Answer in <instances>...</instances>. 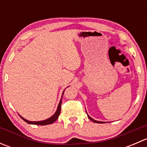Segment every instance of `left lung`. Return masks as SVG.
<instances>
[{
    "instance_id": "8db88e82",
    "label": "left lung",
    "mask_w": 147,
    "mask_h": 147,
    "mask_svg": "<svg viewBox=\"0 0 147 147\" xmlns=\"http://www.w3.org/2000/svg\"><path fill=\"white\" fill-rule=\"evenodd\" d=\"M87 117H88V118L89 119H90V120H91V121H92L93 122H94V123H100V124H104V123H105V122H104V121H96V120H94V119H93L92 118V117H90V116H89V115H87Z\"/></svg>"
}]
</instances>
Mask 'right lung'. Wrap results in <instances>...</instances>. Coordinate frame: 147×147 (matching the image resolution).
<instances>
[{"mask_svg":"<svg viewBox=\"0 0 147 147\" xmlns=\"http://www.w3.org/2000/svg\"><path fill=\"white\" fill-rule=\"evenodd\" d=\"M65 92V90H64ZM64 92H63V94H64ZM62 98H63V97H62ZM61 104H62V99L60 100V103H59L58 105V107H57V110H56L55 113L54 114V115H53V116L51 117L48 118V119H45V120H43V121H28V120L24 119L23 117H22L20 115H19V116L21 117V119H23L26 122H27L28 124H36V125H47V124H53V122H55V121H56V120L57 119V118H58L59 115H60V111H61Z\"/></svg>","mask_w":147,"mask_h":147,"instance_id":"right-lung-1","label":"right lung"}]
</instances>
